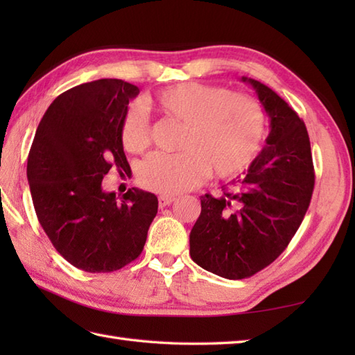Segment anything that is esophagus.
Here are the masks:
<instances>
[{"instance_id": "1", "label": "esophagus", "mask_w": 355, "mask_h": 355, "mask_svg": "<svg viewBox=\"0 0 355 355\" xmlns=\"http://www.w3.org/2000/svg\"><path fill=\"white\" fill-rule=\"evenodd\" d=\"M173 201H175V197H171V195H162V197H158V206L160 207L171 206Z\"/></svg>"}]
</instances>
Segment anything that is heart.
Listing matches in <instances>:
<instances>
[{
  "mask_svg": "<svg viewBox=\"0 0 355 355\" xmlns=\"http://www.w3.org/2000/svg\"><path fill=\"white\" fill-rule=\"evenodd\" d=\"M153 103L184 123L180 141L183 150L155 153L141 163L137 180L145 189L177 195L198 186L210 171L218 178L236 177L259 154L266 114L250 96L220 85L182 82L157 92ZM120 140L131 154H141L149 146V119L141 105L126 111Z\"/></svg>",
  "mask_w": 355,
  "mask_h": 355,
  "instance_id": "obj_1",
  "label": "heart"
}]
</instances>
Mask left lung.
<instances>
[{"instance_id": "left-lung-1", "label": "left lung", "mask_w": 355, "mask_h": 355, "mask_svg": "<svg viewBox=\"0 0 355 355\" xmlns=\"http://www.w3.org/2000/svg\"><path fill=\"white\" fill-rule=\"evenodd\" d=\"M270 119L259 155L232 191L201 197L191 230V258L225 279H244L270 266L302 224L314 189V166L306 126L273 89L243 78Z\"/></svg>"}]
</instances>
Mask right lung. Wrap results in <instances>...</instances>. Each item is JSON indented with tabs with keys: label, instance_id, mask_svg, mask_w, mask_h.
<instances>
[{
	"label": "right lung",
	"instance_id": "right-lung-1",
	"mask_svg": "<svg viewBox=\"0 0 355 355\" xmlns=\"http://www.w3.org/2000/svg\"><path fill=\"white\" fill-rule=\"evenodd\" d=\"M139 87L99 79L51 102L27 158L35 212L51 244L71 266L110 273L137 259L157 215L154 193L131 187L117 201L102 191L116 166L130 171L120 123Z\"/></svg>",
	"mask_w": 355,
	"mask_h": 355
}]
</instances>
